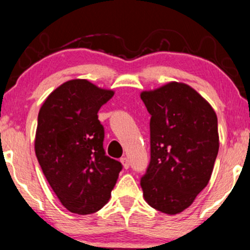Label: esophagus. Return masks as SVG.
Masks as SVG:
<instances>
[{"label":"esophagus","instance_id":"esophagus-1","mask_svg":"<svg viewBox=\"0 0 250 250\" xmlns=\"http://www.w3.org/2000/svg\"><path fill=\"white\" fill-rule=\"evenodd\" d=\"M120 163L123 164V167H124V168H126V169L130 167V161H128V159L126 157H123L122 159H120Z\"/></svg>","mask_w":250,"mask_h":250}]
</instances>
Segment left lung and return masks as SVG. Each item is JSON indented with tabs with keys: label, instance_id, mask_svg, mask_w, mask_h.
<instances>
[{
	"label": "left lung",
	"instance_id": "obj_1",
	"mask_svg": "<svg viewBox=\"0 0 250 250\" xmlns=\"http://www.w3.org/2000/svg\"><path fill=\"white\" fill-rule=\"evenodd\" d=\"M140 98L151 114V161L140 180L144 198L161 213L188 208L209 183L219 152L218 117L185 83L169 82Z\"/></svg>",
	"mask_w": 250,
	"mask_h": 250
}]
</instances>
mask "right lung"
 Listing matches in <instances>:
<instances>
[{
  "label": "right lung",
  "mask_w": 250,
  "mask_h": 250,
  "mask_svg": "<svg viewBox=\"0 0 250 250\" xmlns=\"http://www.w3.org/2000/svg\"><path fill=\"white\" fill-rule=\"evenodd\" d=\"M114 91L71 79L46 97L38 112L35 153L46 180L71 213L92 214L107 204L122 164L105 155L98 111Z\"/></svg>",
  "instance_id": "obj_1"
}]
</instances>
